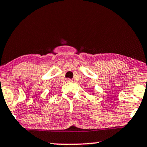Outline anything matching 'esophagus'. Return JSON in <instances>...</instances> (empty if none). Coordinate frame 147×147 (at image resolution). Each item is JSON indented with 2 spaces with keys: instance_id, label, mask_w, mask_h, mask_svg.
Wrapping results in <instances>:
<instances>
[{
  "instance_id": "obj_1",
  "label": "esophagus",
  "mask_w": 147,
  "mask_h": 147,
  "mask_svg": "<svg viewBox=\"0 0 147 147\" xmlns=\"http://www.w3.org/2000/svg\"><path fill=\"white\" fill-rule=\"evenodd\" d=\"M71 79H67L66 80V82H71Z\"/></svg>"
}]
</instances>
